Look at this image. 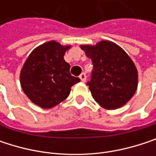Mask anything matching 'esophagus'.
Masks as SVG:
<instances>
[{
  "mask_svg": "<svg viewBox=\"0 0 156 156\" xmlns=\"http://www.w3.org/2000/svg\"><path fill=\"white\" fill-rule=\"evenodd\" d=\"M79 78H80V80H81L82 82H85V81H86V78H87V76H86L85 73H81L80 76H79Z\"/></svg>",
  "mask_w": 156,
  "mask_h": 156,
  "instance_id": "34e87169",
  "label": "esophagus"
}]
</instances>
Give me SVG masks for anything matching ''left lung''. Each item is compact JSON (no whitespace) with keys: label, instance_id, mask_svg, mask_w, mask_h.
I'll return each instance as SVG.
<instances>
[{"label":"left lung","instance_id":"1","mask_svg":"<svg viewBox=\"0 0 156 156\" xmlns=\"http://www.w3.org/2000/svg\"><path fill=\"white\" fill-rule=\"evenodd\" d=\"M80 48L93 62L92 78L87 85L95 101L108 110L125 106L138 85V72L128 54L110 41Z\"/></svg>","mask_w":156,"mask_h":156}]
</instances>
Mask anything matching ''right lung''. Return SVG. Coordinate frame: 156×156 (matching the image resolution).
<instances>
[{
  "label": "right lung",
  "mask_w": 156,
  "mask_h": 156,
  "mask_svg": "<svg viewBox=\"0 0 156 156\" xmlns=\"http://www.w3.org/2000/svg\"><path fill=\"white\" fill-rule=\"evenodd\" d=\"M70 48L50 41L35 48L27 58L20 82L33 104L42 108H54L69 97L71 87L80 81L70 75V65L64 60L65 52Z\"/></svg>",
  "instance_id": "obj_1"
}]
</instances>
